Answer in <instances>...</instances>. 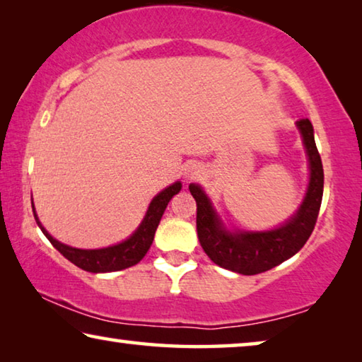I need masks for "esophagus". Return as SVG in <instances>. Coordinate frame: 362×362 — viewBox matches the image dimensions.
<instances>
[{
  "mask_svg": "<svg viewBox=\"0 0 362 362\" xmlns=\"http://www.w3.org/2000/svg\"><path fill=\"white\" fill-rule=\"evenodd\" d=\"M198 173H199V169H196V166H192L187 170V177L188 179H193L194 175H198Z\"/></svg>",
  "mask_w": 362,
  "mask_h": 362,
  "instance_id": "34e87169",
  "label": "esophagus"
}]
</instances>
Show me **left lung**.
<instances>
[{
	"instance_id": "left-lung-1",
	"label": "left lung",
	"mask_w": 362,
	"mask_h": 362,
	"mask_svg": "<svg viewBox=\"0 0 362 362\" xmlns=\"http://www.w3.org/2000/svg\"><path fill=\"white\" fill-rule=\"evenodd\" d=\"M310 161V185L302 206L289 222L272 231H226L201 187L192 183L196 199V231L201 246L218 267L240 274H259L296 255L315 230L324 188V170L308 118L297 121Z\"/></svg>"
}]
</instances>
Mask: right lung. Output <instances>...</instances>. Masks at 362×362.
I'll use <instances>...</instances> for the list:
<instances>
[{
  "label": "right lung",
  "mask_w": 362,
  "mask_h": 362,
  "mask_svg": "<svg viewBox=\"0 0 362 362\" xmlns=\"http://www.w3.org/2000/svg\"><path fill=\"white\" fill-rule=\"evenodd\" d=\"M180 188H182V183L175 182L174 185L168 187L166 189H163L161 193L156 194L148 206V211H146L144 222L140 223L137 231L134 233L129 240L105 249L86 250V249L65 246V244L59 243L57 240H54V238L49 235V233L45 230V226L40 223L35 211L33 214H35L36 223H38V226L41 228V231L45 233L47 240L51 241L52 246L56 247L59 252L65 257V259H69L71 263H75L76 267L90 273L119 272V269L136 265V263L142 260L145 254L148 252V249L153 243V238H155V231L159 225V220H161L164 211H166L170 198L179 193Z\"/></svg>",
  "instance_id": "add662e5"
}]
</instances>
